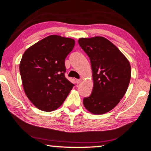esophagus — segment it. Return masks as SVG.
<instances>
[{"instance_id": "esophagus-1", "label": "esophagus", "mask_w": 151, "mask_h": 151, "mask_svg": "<svg viewBox=\"0 0 151 151\" xmlns=\"http://www.w3.org/2000/svg\"><path fill=\"white\" fill-rule=\"evenodd\" d=\"M81 79H77V80H76V83H77V84H79V83H81Z\"/></svg>"}]
</instances>
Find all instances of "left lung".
I'll return each instance as SVG.
<instances>
[{
  "instance_id": "left-lung-1",
  "label": "left lung",
  "mask_w": 151,
  "mask_h": 151,
  "mask_svg": "<svg viewBox=\"0 0 151 151\" xmlns=\"http://www.w3.org/2000/svg\"><path fill=\"white\" fill-rule=\"evenodd\" d=\"M90 58L93 72L92 93L84 98V107L101 115L113 109L127 90L131 79L129 62L109 40L101 36L78 41Z\"/></svg>"
}]
</instances>
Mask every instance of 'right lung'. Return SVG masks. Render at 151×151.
<instances>
[{
	"instance_id": "add662e5",
	"label": "right lung",
	"mask_w": 151,
	"mask_h": 151,
	"mask_svg": "<svg viewBox=\"0 0 151 151\" xmlns=\"http://www.w3.org/2000/svg\"><path fill=\"white\" fill-rule=\"evenodd\" d=\"M74 43L72 39L51 35L29 47L23 54L19 72L24 90L39 110H56L74 86L65 77V58Z\"/></svg>"
}]
</instances>
